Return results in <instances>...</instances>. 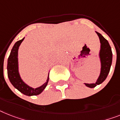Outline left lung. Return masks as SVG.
I'll return each mask as SVG.
<instances>
[{"label": "left lung", "instance_id": "8db88e82", "mask_svg": "<svg viewBox=\"0 0 120 120\" xmlns=\"http://www.w3.org/2000/svg\"><path fill=\"white\" fill-rule=\"evenodd\" d=\"M99 36L101 43V49L99 51V58L101 63V73L99 78L95 83H84L87 87L93 88L98 85L101 84L107 77L112 62V52L111 47L107 40L98 32H96Z\"/></svg>", "mask_w": 120, "mask_h": 120}]
</instances>
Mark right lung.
Segmentation results:
<instances>
[{
	"label": "right lung",
	"instance_id": "obj_1",
	"mask_svg": "<svg viewBox=\"0 0 120 120\" xmlns=\"http://www.w3.org/2000/svg\"><path fill=\"white\" fill-rule=\"evenodd\" d=\"M24 39H22L16 41L13 47L11 49L7 62V74L9 80L15 88L17 89L19 91L24 95L31 96L40 94L43 91L44 89L47 86L49 81V74L46 82L40 87L33 88L26 84L21 79L18 71V53L19 47L21 43Z\"/></svg>",
	"mask_w": 120,
	"mask_h": 120
}]
</instances>
